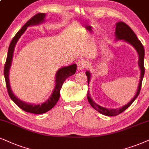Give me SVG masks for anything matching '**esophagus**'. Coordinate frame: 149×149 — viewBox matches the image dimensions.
<instances>
[{
	"instance_id": "34e87169",
	"label": "esophagus",
	"mask_w": 149,
	"mask_h": 149,
	"mask_svg": "<svg viewBox=\"0 0 149 149\" xmlns=\"http://www.w3.org/2000/svg\"><path fill=\"white\" fill-rule=\"evenodd\" d=\"M87 67V63L84 60H80L78 62V69L79 71L84 70Z\"/></svg>"
}]
</instances>
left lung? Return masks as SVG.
I'll list each match as a JSON object with an SVG mask.
<instances>
[{"instance_id":"1","label":"left lung","mask_w":149,"mask_h":149,"mask_svg":"<svg viewBox=\"0 0 149 149\" xmlns=\"http://www.w3.org/2000/svg\"><path fill=\"white\" fill-rule=\"evenodd\" d=\"M116 32H115V36H116V40H123L124 42H126L131 45L133 48L136 51L137 55H138V61H137V65L139 66V68L140 70V81H139L138 87H137V92L135 93V96L133 98L125 104V106L120 107V108H116V109H107L106 107H102L100 105L97 104L96 102L93 101V100L91 97L89 92L88 91L87 93V99L88 102L91 106L93 107L94 109L97 111L101 114L107 116H114L119 115L125 111L128 107H130L135 100L137 98L138 96L139 93H140L141 86H142V82L143 78H144V47L140 40H138L137 37L135 35L134 31L128 26L127 24L125 23L124 22L120 21L118 22L116 24ZM86 76H87V81L88 84H89L90 81H91V74L89 71H86Z\"/></svg>"}]
</instances>
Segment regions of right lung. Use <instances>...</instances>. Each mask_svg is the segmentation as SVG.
Here are the masks:
<instances>
[{
    "mask_svg": "<svg viewBox=\"0 0 149 149\" xmlns=\"http://www.w3.org/2000/svg\"><path fill=\"white\" fill-rule=\"evenodd\" d=\"M46 20V14L43 13H39L34 16L32 17L31 19L28 20L26 24L20 29V31L16 33L14 38L12 39V42L9 45L8 53H7L6 63L5 65L4 68V76L6 82V86L8 91L9 95L10 98L14 102V103L24 111L28 113H31L34 114H42L47 112L52 109L58 102V100L60 98V91H61L63 84L65 80L68 77L73 76L76 71L77 65L76 64L67 66V67H63L60 68L57 71L55 76V86H54V90H53L52 94L44 102H41L40 104H32V103L26 102L20 98H18L15 94L13 93L12 88L10 86V82H9V70H10L12 63L13 61V56H14V52L15 47L19 40L20 37L23 35L25 31L29 27L35 25H39V24L45 22Z\"/></svg>",
    "mask_w": 149,
    "mask_h": 149,
    "instance_id": "add662e5",
    "label": "right lung"
}]
</instances>
